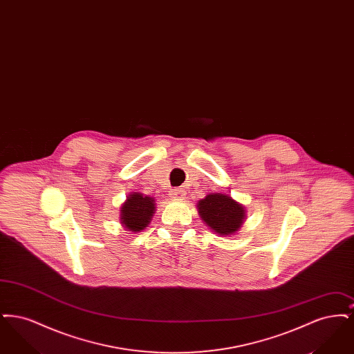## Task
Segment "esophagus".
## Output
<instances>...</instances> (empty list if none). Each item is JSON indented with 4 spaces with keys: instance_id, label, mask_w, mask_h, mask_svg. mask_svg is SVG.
<instances>
[{
    "instance_id": "34e87169",
    "label": "esophagus",
    "mask_w": 354,
    "mask_h": 354,
    "mask_svg": "<svg viewBox=\"0 0 354 354\" xmlns=\"http://www.w3.org/2000/svg\"><path fill=\"white\" fill-rule=\"evenodd\" d=\"M169 196L175 201H183L185 198V191L180 189V188H175L169 191Z\"/></svg>"
}]
</instances>
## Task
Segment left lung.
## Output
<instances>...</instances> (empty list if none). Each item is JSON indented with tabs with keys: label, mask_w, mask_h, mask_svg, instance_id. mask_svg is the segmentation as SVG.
<instances>
[{
	"label": "left lung",
	"mask_w": 354,
	"mask_h": 354,
	"mask_svg": "<svg viewBox=\"0 0 354 354\" xmlns=\"http://www.w3.org/2000/svg\"><path fill=\"white\" fill-rule=\"evenodd\" d=\"M205 224L219 235L236 232L244 220V208L228 195L209 194L198 204Z\"/></svg>",
	"instance_id": "8db88e82"
}]
</instances>
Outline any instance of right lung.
Wrapping results in <instances>:
<instances>
[{"mask_svg": "<svg viewBox=\"0 0 354 354\" xmlns=\"http://www.w3.org/2000/svg\"><path fill=\"white\" fill-rule=\"evenodd\" d=\"M122 224L133 232L142 231L146 225H149L155 211L153 199L149 196H143L142 194H131L127 202L122 205Z\"/></svg>", "mask_w": 354, "mask_h": 354, "instance_id": "obj_1", "label": "right lung"}]
</instances>
